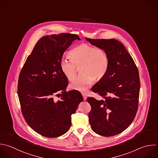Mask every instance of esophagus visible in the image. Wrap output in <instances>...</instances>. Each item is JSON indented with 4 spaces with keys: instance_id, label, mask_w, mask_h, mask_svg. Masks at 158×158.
Returning <instances> with one entry per match:
<instances>
[{
    "instance_id": "esophagus-1",
    "label": "esophagus",
    "mask_w": 158,
    "mask_h": 158,
    "mask_svg": "<svg viewBox=\"0 0 158 158\" xmlns=\"http://www.w3.org/2000/svg\"><path fill=\"white\" fill-rule=\"evenodd\" d=\"M82 95H83V99L84 100H86V99H87L86 94L85 93H82Z\"/></svg>"
}]
</instances>
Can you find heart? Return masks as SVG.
<instances>
[{"mask_svg": "<svg viewBox=\"0 0 158 158\" xmlns=\"http://www.w3.org/2000/svg\"><path fill=\"white\" fill-rule=\"evenodd\" d=\"M70 59L62 57L60 60V70L67 79H74L77 67H80L82 73L70 84L74 90L86 92L94 80H102L107 73L109 57L106 51L88 43H82L70 51Z\"/></svg>", "mask_w": 158, "mask_h": 158, "instance_id": "1", "label": "heart"}]
</instances>
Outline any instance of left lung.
Instances as JSON below:
<instances>
[{
	"instance_id": "left-lung-1",
	"label": "left lung",
	"mask_w": 158,
	"mask_h": 158,
	"mask_svg": "<svg viewBox=\"0 0 158 158\" xmlns=\"http://www.w3.org/2000/svg\"><path fill=\"white\" fill-rule=\"evenodd\" d=\"M106 51L109 67L105 77L91 88L103 99L87 98L91 107L89 122L92 130L104 136L116 135L133 122L138 106L139 72L125 46L115 39L85 38Z\"/></svg>"
}]
</instances>
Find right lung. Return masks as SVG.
I'll return each instance as SVG.
<instances>
[{
    "mask_svg": "<svg viewBox=\"0 0 158 158\" xmlns=\"http://www.w3.org/2000/svg\"><path fill=\"white\" fill-rule=\"evenodd\" d=\"M75 40H80L77 35L70 33L42 37L19 75L18 96L22 114L32 129L46 137H58L68 131L71 115L83 100L78 91H66L68 80L59 65ZM55 95L61 100L56 102Z\"/></svg>",
    "mask_w": 158,
    "mask_h": 158,
    "instance_id": "1",
    "label": "right lung"
}]
</instances>
